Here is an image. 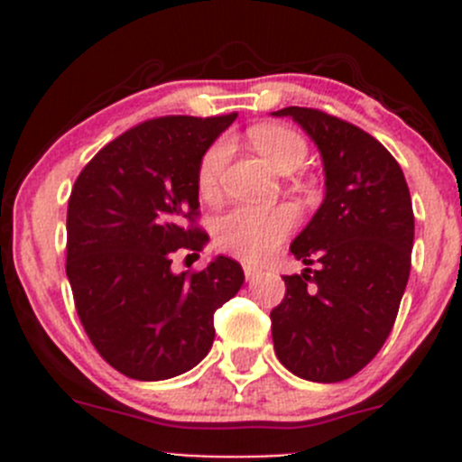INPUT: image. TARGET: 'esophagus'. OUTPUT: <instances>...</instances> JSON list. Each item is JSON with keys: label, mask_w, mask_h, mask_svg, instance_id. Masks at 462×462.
Instances as JSON below:
<instances>
[{"label": "esophagus", "mask_w": 462, "mask_h": 462, "mask_svg": "<svg viewBox=\"0 0 462 462\" xmlns=\"http://www.w3.org/2000/svg\"><path fill=\"white\" fill-rule=\"evenodd\" d=\"M244 273H245V279H248V282H253V279L259 277L261 270L257 268V265H253V263H244Z\"/></svg>", "instance_id": "obj_1"}]
</instances>
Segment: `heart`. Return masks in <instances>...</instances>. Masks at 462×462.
Instances as JSON below:
<instances>
[{
	"label": "heart",
	"instance_id": "heart-1",
	"mask_svg": "<svg viewBox=\"0 0 462 462\" xmlns=\"http://www.w3.org/2000/svg\"><path fill=\"white\" fill-rule=\"evenodd\" d=\"M250 143L277 171H292L304 162L306 143L292 129L282 125H257L248 132ZM227 143L217 141L208 147L199 162L197 185L203 197H214L221 183V171L227 161ZM297 223L295 209L291 208H250L239 205L214 221V244L227 254L239 259L257 261L273 253L292 232Z\"/></svg>",
	"mask_w": 462,
	"mask_h": 462
}]
</instances>
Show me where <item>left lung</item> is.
I'll return each instance as SVG.
<instances>
[{"instance_id": "obj_1", "label": "left lung", "mask_w": 462, "mask_h": 462, "mask_svg": "<svg viewBox=\"0 0 462 462\" xmlns=\"http://www.w3.org/2000/svg\"><path fill=\"white\" fill-rule=\"evenodd\" d=\"M318 144L326 197L291 245L306 265L286 274L273 309L279 362L310 382H342L365 369L393 328L407 288L413 208L398 161L380 141L342 118L286 106Z\"/></svg>"}]
</instances>
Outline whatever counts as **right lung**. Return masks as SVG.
Segmentation results:
<instances>
[{"label":"right lung","mask_w":462,"mask_h":462,"mask_svg":"<svg viewBox=\"0 0 462 462\" xmlns=\"http://www.w3.org/2000/svg\"><path fill=\"white\" fill-rule=\"evenodd\" d=\"M235 118L136 125L105 144L71 189L67 277L78 318L96 351L134 380L197 366L212 348L214 313L244 286L241 265L223 254L199 273H171L174 253L208 244L197 226L199 162Z\"/></svg>","instance_id":"1"}]
</instances>
